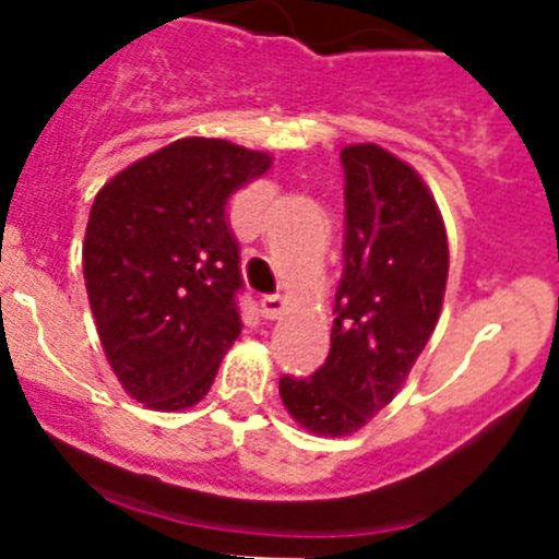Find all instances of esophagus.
I'll return each mask as SVG.
<instances>
[{
    "mask_svg": "<svg viewBox=\"0 0 559 559\" xmlns=\"http://www.w3.org/2000/svg\"><path fill=\"white\" fill-rule=\"evenodd\" d=\"M283 310H285V299L280 294L260 296V313H263L265 319H276Z\"/></svg>",
    "mask_w": 559,
    "mask_h": 559,
    "instance_id": "obj_1",
    "label": "esophagus"
}]
</instances>
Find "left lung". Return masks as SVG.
Masks as SVG:
<instances>
[{"label": "left lung", "instance_id": "obj_1", "mask_svg": "<svg viewBox=\"0 0 559 559\" xmlns=\"http://www.w3.org/2000/svg\"><path fill=\"white\" fill-rule=\"evenodd\" d=\"M344 271L330 355L310 378H280L290 417L347 437L392 403L437 328L448 237L417 173L378 145L341 151Z\"/></svg>", "mask_w": 559, "mask_h": 559}]
</instances>
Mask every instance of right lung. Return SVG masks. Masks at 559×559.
Masks as SVG:
<instances>
[{
  "mask_svg": "<svg viewBox=\"0 0 559 559\" xmlns=\"http://www.w3.org/2000/svg\"><path fill=\"white\" fill-rule=\"evenodd\" d=\"M271 167L224 140H179L97 192L83 276L97 333L126 392L179 412L210 392L243 330L229 199Z\"/></svg>",
  "mask_w": 559,
  "mask_h": 559,
  "instance_id": "obj_1",
  "label": "right lung"
}]
</instances>
